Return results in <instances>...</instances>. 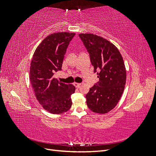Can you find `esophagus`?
Segmentation results:
<instances>
[{
	"label": "esophagus",
	"instance_id": "obj_1",
	"mask_svg": "<svg viewBox=\"0 0 156 156\" xmlns=\"http://www.w3.org/2000/svg\"><path fill=\"white\" fill-rule=\"evenodd\" d=\"M74 86L76 87V88H79L80 86L81 85V83H75L74 84Z\"/></svg>",
	"mask_w": 156,
	"mask_h": 156
}]
</instances>
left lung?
<instances>
[{"mask_svg":"<svg viewBox=\"0 0 156 156\" xmlns=\"http://www.w3.org/2000/svg\"><path fill=\"white\" fill-rule=\"evenodd\" d=\"M79 36L99 78L86 95L87 106L94 112L105 114L115 107L124 90L126 70L123 58L116 47L103 37L93 34Z\"/></svg>","mask_w":156,"mask_h":156,"instance_id":"obj_1","label":"left lung"}]
</instances>
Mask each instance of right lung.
<instances>
[{
    "mask_svg": "<svg viewBox=\"0 0 156 156\" xmlns=\"http://www.w3.org/2000/svg\"><path fill=\"white\" fill-rule=\"evenodd\" d=\"M75 33L57 32L47 36L37 47L30 67V81L37 100L45 110L61 114L72 107L73 84L59 82L54 73L62 69L64 55Z\"/></svg>",
    "mask_w": 156,
    "mask_h": 156,
    "instance_id": "right-lung-1",
    "label": "right lung"
}]
</instances>
